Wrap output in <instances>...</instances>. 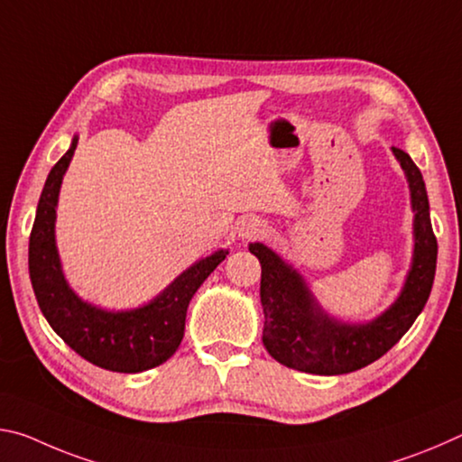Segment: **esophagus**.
Returning a JSON list of instances; mask_svg holds the SVG:
<instances>
[{"label": "esophagus", "instance_id": "1", "mask_svg": "<svg viewBox=\"0 0 462 462\" xmlns=\"http://www.w3.org/2000/svg\"><path fill=\"white\" fill-rule=\"evenodd\" d=\"M264 230V224L259 220L256 216H246V217H240L236 222V232L240 238H253V236H259V234Z\"/></svg>", "mask_w": 462, "mask_h": 462}]
</instances>
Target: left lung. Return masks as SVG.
Instances as JSON below:
<instances>
[{
	"label": "left lung",
	"instance_id": "1",
	"mask_svg": "<svg viewBox=\"0 0 462 462\" xmlns=\"http://www.w3.org/2000/svg\"><path fill=\"white\" fill-rule=\"evenodd\" d=\"M410 187L411 263L400 293L379 316L348 322L332 316L311 291L300 269L264 242L248 250L261 263L263 344L277 363L311 374H344L381 358L410 330L432 291L438 245L430 222V203L416 162L402 148H391Z\"/></svg>",
	"mask_w": 462,
	"mask_h": 462
}]
</instances>
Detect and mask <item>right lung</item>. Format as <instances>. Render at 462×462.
Returning <instances> with one entry per match:
<instances>
[{"mask_svg": "<svg viewBox=\"0 0 462 462\" xmlns=\"http://www.w3.org/2000/svg\"><path fill=\"white\" fill-rule=\"evenodd\" d=\"M79 136L51 169L30 234L28 271L42 316L85 361L116 373H143L175 355L183 340L191 297L220 264L228 248L201 256L151 301L128 310L96 306L69 285L57 246L59 193Z\"/></svg>", "mask_w": 462, "mask_h": 462, "instance_id": "right-lung-1", "label": "right lung"}]
</instances>
